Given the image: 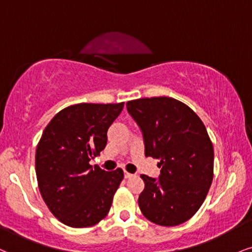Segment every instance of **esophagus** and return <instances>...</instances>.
<instances>
[{
	"label": "esophagus",
	"mask_w": 252,
	"mask_h": 252,
	"mask_svg": "<svg viewBox=\"0 0 252 252\" xmlns=\"http://www.w3.org/2000/svg\"><path fill=\"white\" fill-rule=\"evenodd\" d=\"M134 174H130V172H124V177H126V178H131V177H134Z\"/></svg>",
	"instance_id": "1"
}]
</instances>
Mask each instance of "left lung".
<instances>
[{
  "label": "left lung",
  "instance_id": "obj_1",
  "mask_svg": "<svg viewBox=\"0 0 252 252\" xmlns=\"http://www.w3.org/2000/svg\"><path fill=\"white\" fill-rule=\"evenodd\" d=\"M126 109L143 135L145 156L159 159L158 178L141 175L142 214L163 226L187 222L201 208L214 177V148L204 124L171 97L129 101Z\"/></svg>",
  "mask_w": 252,
  "mask_h": 252
}]
</instances>
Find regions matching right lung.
I'll return each mask as SVG.
<instances>
[{"instance_id": "right-lung-1", "label": "right lung", "mask_w": 252, "mask_h": 252, "mask_svg": "<svg viewBox=\"0 0 252 252\" xmlns=\"http://www.w3.org/2000/svg\"><path fill=\"white\" fill-rule=\"evenodd\" d=\"M123 105H70L45 126L35 156L37 183L45 204L65 225H95L110 210L123 170L108 172L89 162L105 148L109 126Z\"/></svg>"}]
</instances>
